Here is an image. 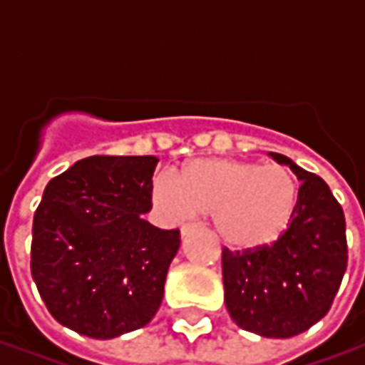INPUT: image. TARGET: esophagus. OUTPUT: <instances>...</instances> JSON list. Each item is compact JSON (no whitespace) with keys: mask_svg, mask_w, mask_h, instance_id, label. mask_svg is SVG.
Here are the masks:
<instances>
[{"mask_svg":"<svg viewBox=\"0 0 365 365\" xmlns=\"http://www.w3.org/2000/svg\"><path fill=\"white\" fill-rule=\"evenodd\" d=\"M201 229V225L199 222H187V225H183L182 227V235L183 237H187L190 232H193V230Z\"/></svg>","mask_w":365,"mask_h":365,"instance_id":"obj_1","label":"esophagus"}]
</instances>
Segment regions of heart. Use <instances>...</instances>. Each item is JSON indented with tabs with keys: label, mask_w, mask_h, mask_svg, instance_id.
<instances>
[{
	"label": "heart",
	"mask_w": 365,
	"mask_h": 365,
	"mask_svg": "<svg viewBox=\"0 0 365 365\" xmlns=\"http://www.w3.org/2000/svg\"><path fill=\"white\" fill-rule=\"evenodd\" d=\"M299 187L283 166L242 160H195L178 178L160 172L152 180V201L170 222L213 213L219 237L238 250L274 245L297 209Z\"/></svg>",
	"instance_id": "obj_1"
}]
</instances>
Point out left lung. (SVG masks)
Listing matches in <instances>:
<instances>
[{
	"mask_svg": "<svg viewBox=\"0 0 365 365\" xmlns=\"http://www.w3.org/2000/svg\"><path fill=\"white\" fill-rule=\"evenodd\" d=\"M297 175V209L274 245L222 248L225 303L240 329L266 338L297 336L329 313L348 266L346 219L327 182L272 152Z\"/></svg>",
	"mask_w": 365,
	"mask_h": 365,
	"instance_id": "1",
	"label": "left lung"
}]
</instances>
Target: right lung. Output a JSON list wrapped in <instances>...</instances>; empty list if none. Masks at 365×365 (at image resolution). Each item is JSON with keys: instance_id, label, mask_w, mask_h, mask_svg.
<instances>
[{"instance_id": "1", "label": "right lung", "mask_w": 365, "mask_h": 365, "mask_svg": "<svg viewBox=\"0 0 365 365\" xmlns=\"http://www.w3.org/2000/svg\"><path fill=\"white\" fill-rule=\"evenodd\" d=\"M156 156H90L52 178L33 219L31 274L51 314L83 336L143 329L164 297L180 229L144 221Z\"/></svg>"}]
</instances>
